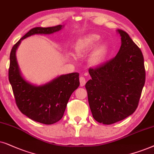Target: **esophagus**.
<instances>
[{
  "mask_svg": "<svg viewBox=\"0 0 154 154\" xmlns=\"http://www.w3.org/2000/svg\"><path fill=\"white\" fill-rule=\"evenodd\" d=\"M79 82H80V86H81V87H83V86L85 85L86 79L84 77H80V78H79Z\"/></svg>",
  "mask_w": 154,
  "mask_h": 154,
  "instance_id": "1",
  "label": "esophagus"
}]
</instances>
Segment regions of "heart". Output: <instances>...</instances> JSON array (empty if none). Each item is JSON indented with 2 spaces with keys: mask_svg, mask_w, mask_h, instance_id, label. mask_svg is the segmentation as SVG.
I'll use <instances>...</instances> for the list:
<instances>
[{
  "mask_svg": "<svg viewBox=\"0 0 154 154\" xmlns=\"http://www.w3.org/2000/svg\"><path fill=\"white\" fill-rule=\"evenodd\" d=\"M100 36L97 34H90L84 39L81 40L76 46L75 51L78 55H82L89 51L92 47L95 46L100 40ZM108 52V46L103 44L100 46L94 53L91 61L94 63H98L103 60Z\"/></svg>",
  "mask_w": 154,
  "mask_h": 154,
  "instance_id": "heart-1",
  "label": "heart"
}]
</instances>
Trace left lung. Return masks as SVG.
<instances>
[{"instance_id":"1","label":"left lung","mask_w":154,"mask_h":154,"mask_svg":"<svg viewBox=\"0 0 154 154\" xmlns=\"http://www.w3.org/2000/svg\"><path fill=\"white\" fill-rule=\"evenodd\" d=\"M121 46L116 57L94 68L86 83L88 101L96 121L111 125L136 110L145 84L144 56L128 34L118 29Z\"/></svg>"}]
</instances>
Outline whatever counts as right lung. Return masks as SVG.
Returning <instances> with one entry per match:
<instances>
[{
	"mask_svg": "<svg viewBox=\"0 0 154 154\" xmlns=\"http://www.w3.org/2000/svg\"><path fill=\"white\" fill-rule=\"evenodd\" d=\"M63 26L32 29L14 45L10 55L8 78L18 108L29 118L45 125L56 123L63 118L71 94L79 86V73L63 75L44 85L34 86L22 77L15 53L24 38L34 34H53Z\"/></svg>",
	"mask_w": 154,
	"mask_h": 154,
	"instance_id": "add662e5",
	"label": "right lung"
}]
</instances>
